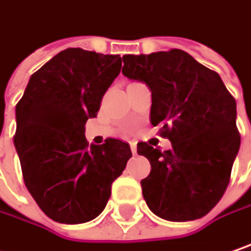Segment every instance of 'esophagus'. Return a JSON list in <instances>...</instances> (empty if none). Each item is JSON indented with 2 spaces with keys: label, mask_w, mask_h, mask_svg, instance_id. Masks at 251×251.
Returning a JSON list of instances; mask_svg holds the SVG:
<instances>
[{
  "label": "esophagus",
  "mask_w": 251,
  "mask_h": 251,
  "mask_svg": "<svg viewBox=\"0 0 251 251\" xmlns=\"http://www.w3.org/2000/svg\"><path fill=\"white\" fill-rule=\"evenodd\" d=\"M130 149H132V153H133V155H136V152H138V146H136V143H135V142H130Z\"/></svg>",
  "instance_id": "obj_1"
}]
</instances>
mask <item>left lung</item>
Segmentation results:
<instances>
[{"label": "left lung", "instance_id": "obj_1", "mask_svg": "<svg viewBox=\"0 0 251 251\" xmlns=\"http://www.w3.org/2000/svg\"><path fill=\"white\" fill-rule=\"evenodd\" d=\"M122 74L151 88V122L172 142L165 152L138 143L151 162L140 182L146 204L170 222L203 217L226 192L240 148L234 98L217 72L182 50L125 55Z\"/></svg>", "mask_w": 251, "mask_h": 251}]
</instances>
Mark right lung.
Segmentation results:
<instances>
[{
  "mask_svg": "<svg viewBox=\"0 0 251 251\" xmlns=\"http://www.w3.org/2000/svg\"><path fill=\"white\" fill-rule=\"evenodd\" d=\"M119 55L68 48L31 76L17 103L14 145L24 183L50 219L78 225L95 219L132 152L108 138L89 145L85 124L119 75Z\"/></svg>",
  "mask_w": 251,
  "mask_h": 251,
  "instance_id": "add662e5",
  "label": "right lung"
}]
</instances>
